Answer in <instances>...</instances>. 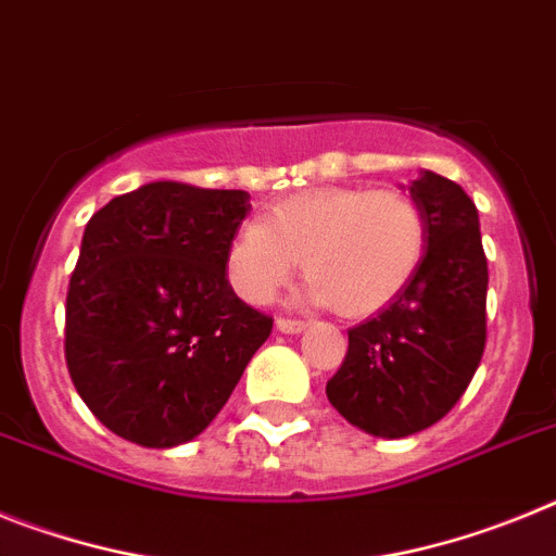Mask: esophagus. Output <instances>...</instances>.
Masks as SVG:
<instances>
[{"label": "esophagus", "mask_w": 556, "mask_h": 556, "mask_svg": "<svg viewBox=\"0 0 556 556\" xmlns=\"http://www.w3.org/2000/svg\"><path fill=\"white\" fill-rule=\"evenodd\" d=\"M305 327H307V321H302V318H285V316L277 318L279 332H302Z\"/></svg>", "instance_id": "1"}]
</instances>
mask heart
<instances>
[{"label":"heart","mask_w":556,"mask_h":556,"mask_svg":"<svg viewBox=\"0 0 556 556\" xmlns=\"http://www.w3.org/2000/svg\"><path fill=\"white\" fill-rule=\"evenodd\" d=\"M425 249L428 224L408 192L318 187L240 226L226 251V274L245 302L265 305L302 260L311 299L338 316L364 318L408 288Z\"/></svg>","instance_id":"1"}]
</instances>
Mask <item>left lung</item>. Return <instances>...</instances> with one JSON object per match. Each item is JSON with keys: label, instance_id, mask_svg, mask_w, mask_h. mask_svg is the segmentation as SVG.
<instances>
[{"label": "left lung", "instance_id": "1", "mask_svg": "<svg viewBox=\"0 0 556 556\" xmlns=\"http://www.w3.org/2000/svg\"><path fill=\"white\" fill-rule=\"evenodd\" d=\"M428 249L392 305L350 330L327 400L346 422L403 439L445 417L470 386L486 344V257L479 210L456 181L422 170L408 187Z\"/></svg>", "mask_w": 556, "mask_h": 556}]
</instances>
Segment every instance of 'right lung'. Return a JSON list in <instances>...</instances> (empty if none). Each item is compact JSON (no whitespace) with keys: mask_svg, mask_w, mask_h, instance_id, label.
I'll return each mask as SVG.
<instances>
[{"mask_svg":"<svg viewBox=\"0 0 556 556\" xmlns=\"http://www.w3.org/2000/svg\"><path fill=\"white\" fill-rule=\"evenodd\" d=\"M243 190L153 181L89 218L66 293V366L111 433L176 447L235 392L274 318L231 291Z\"/></svg>","mask_w":556,"mask_h":556,"instance_id":"1","label":"right lung"}]
</instances>
